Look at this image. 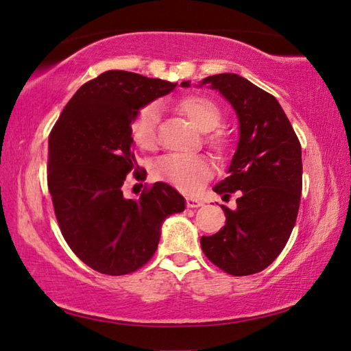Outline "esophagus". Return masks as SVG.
I'll list each match as a JSON object with an SVG mask.
<instances>
[{"mask_svg": "<svg viewBox=\"0 0 351 351\" xmlns=\"http://www.w3.org/2000/svg\"><path fill=\"white\" fill-rule=\"evenodd\" d=\"M185 204H187L189 208H199V206L204 205L202 200H199L196 197H190V196L185 197Z\"/></svg>", "mask_w": 351, "mask_h": 351, "instance_id": "34e87169", "label": "esophagus"}]
</instances>
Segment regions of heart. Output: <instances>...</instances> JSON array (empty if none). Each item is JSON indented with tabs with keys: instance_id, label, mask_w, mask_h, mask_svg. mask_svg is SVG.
I'll return each mask as SVG.
<instances>
[{
	"instance_id": "heart-1",
	"label": "heart",
	"mask_w": 351,
	"mask_h": 351,
	"mask_svg": "<svg viewBox=\"0 0 351 351\" xmlns=\"http://www.w3.org/2000/svg\"><path fill=\"white\" fill-rule=\"evenodd\" d=\"M176 108L200 132H209L205 137L208 147L223 156L229 152L230 140L225 132L217 130L223 113L219 104L205 95H187L176 104ZM131 137L134 145L145 152H152L158 146V111L149 106L141 108L131 123ZM213 175V164L205 156H185V155H166L154 164L152 176L156 181L169 182L175 189L193 193L200 185L205 184Z\"/></svg>"
}]
</instances>
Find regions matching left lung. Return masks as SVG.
Masks as SVG:
<instances>
[{
    "mask_svg": "<svg viewBox=\"0 0 351 351\" xmlns=\"http://www.w3.org/2000/svg\"><path fill=\"white\" fill-rule=\"evenodd\" d=\"M200 83L217 88L240 121L229 176L214 187L228 197L238 191L237 210L221 206L225 226L200 238V245L228 274H255L279 256L295 225L303 173L300 141L274 96L250 81L219 73Z\"/></svg>",
    "mask_w": 351,
    "mask_h": 351,
    "instance_id": "8db88e82",
    "label": "left lung"
}]
</instances>
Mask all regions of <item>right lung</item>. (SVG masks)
Here are the masks:
<instances>
[{
    "label": "right lung",
    "mask_w": 351,
    "mask_h": 351,
    "mask_svg": "<svg viewBox=\"0 0 351 351\" xmlns=\"http://www.w3.org/2000/svg\"><path fill=\"white\" fill-rule=\"evenodd\" d=\"M176 86L107 71L78 88L49 132L47 176L58 226L95 271H137L158 247L164 219L184 211V197L166 182L145 187L138 199L123 195L130 173L146 180L134 155L132 119Z\"/></svg>",
    "instance_id": "add662e5"
}]
</instances>
